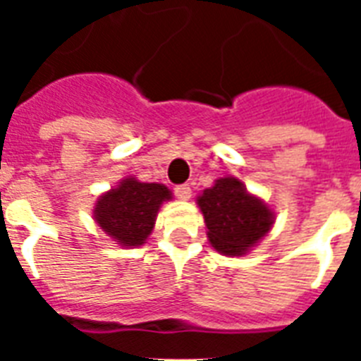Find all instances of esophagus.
I'll return each mask as SVG.
<instances>
[{
    "mask_svg": "<svg viewBox=\"0 0 361 361\" xmlns=\"http://www.w3.org/2000/svg\"><path fill=\"white\" fill-rule=\"evenodd\" d=\"M174 192L180 200H189V198H191V187L187 185V183H181V185L176 187Z\"/></svg>",
    "mask_w": 361,
    "mask_h": 361,
    "instance_id": "esophagus-1",
    "label": "esophagus"
}]
</instances>
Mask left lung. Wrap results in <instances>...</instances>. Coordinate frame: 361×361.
<instances>
[{
	"label": "left lung",
	"instance_id": "obj_1",
	"mask_svg": "<svg viewBox=\"0 0 361 361\" xmlns=\"http://www.w3.org/2000/svg\"><path fill=\"white\" fill-rule=\"evenodd\" d=\"M212 245L223 255H241L262 240L274 225V215L251 197L236 178H221L198 197Z\"/></svg>",
	"mask_w": 361,
	"mask_h": 361
}]
</instances>
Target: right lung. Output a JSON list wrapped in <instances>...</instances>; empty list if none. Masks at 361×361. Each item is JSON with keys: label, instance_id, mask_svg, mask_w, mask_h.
I'll list each match as a JSON object with an SVG mask.
<instances>
[{"label": "right lung", "instance_id": "right-lung-1", "mask_svg": "<svg viewBox=\"0 0 361 361\" xmlns=\"http://www.w3.org/2000/svg\"><path fill=\"white\" fill-rule=\"evenodd\" d=\"M170 191L161 183H140L127 178L95 206V221L120 245H142L152 234L159 206L169 200Z\"/></svg>", "mask_w": 361, "mask_h": 361}]
</instances>
